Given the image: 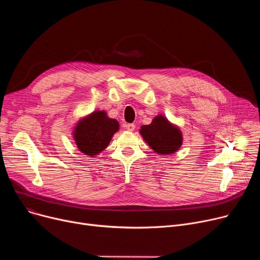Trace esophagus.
I'll use <instances>...</instances> for the list:
<instances>
[{
    "instance_id": "esophagus-1",
    "label": "esophagus",
    "mask_w": 260,
    "mask_h": 260,
    "mask_svg": "<svg viewBox=\"0 0 260 260\" xmlns=\"http://www.w3.org/2000/svg\"><path fill=\"white\" fill-rule=\"evenodd\" d=\"M125 127H126V129H127V131L133 132V131L135 129L136 125H135V124H133V123H128V124H126V125H125Z\"/></svg>"
}]
</instances>
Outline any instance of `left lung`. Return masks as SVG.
<instances>
[{
    "label": "left lung",
    "instance_id": "1",
    "mask_svg": "<svg viewBox=\"0 0 260 260\" xmlns=\"http://www.w3.org/2000/svg\"><path fill=\"white\" fill-rule=\"evenodd\" d=\"M140 134L154 152L160 155L175 153L182 143V135L179 128L171 124L163 116L155 117L151 124L142 125Z\"/></svg>",
    "mask_w": 260,
    "mask_h": 260
}]
</instances>
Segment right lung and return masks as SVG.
Returning <instances> with one entry per match:
<instances>
[{
  "mask_svg": "<svg viewBox=\"0 0 260 260\" xmlns=\"http://www.w3.org/2000/svg\"><path fill=\"white\" fill-rule=\"evenodd\" d=\"M118 129L117 120L108 118L105 112L97 111L78 122L74 138L80 151L92 157L107 147Z\"/></svg>",
  "mask_w": 260,
  "mask_h": 260,
  "instance_id": "obj_1",
  "label": "right lung"
}]
</instances>
